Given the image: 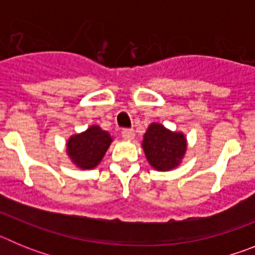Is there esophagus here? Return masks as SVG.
<instances>
[{
    "mask_svg": "<svg viewBox=\"0 0 255 255\" xmlns=\"http://www.w3.org/2000/svg\"><path fill=\"white\" fill-rule=\"evenodd\" d=\"M121 134H123V138L126 139V140H131V139H134L135 136L134 130L132 129H124Z\"/></svg>",
    "mask_w": 255,
    "mask_h": 255,
    "instance_id": "34e87169",
    "label": "esophagus"
}]
</instances>
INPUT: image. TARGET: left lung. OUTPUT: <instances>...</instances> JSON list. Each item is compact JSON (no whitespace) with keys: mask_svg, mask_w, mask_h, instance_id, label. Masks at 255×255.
Segmentation results:
<instances>
[{"mask_svg":"<svg viewBox=\"0 0 255 255\" xmlns=\"http://www.w3.org/2000/svg\"><path fill=\"white\" fill-rule=\"evenodd\" d=\"M143 149L148 162L158 171H170L179 166L186 150V139L181 132H172L161 124H150L144 134Z\"/></svg>","mask_w":255,"mask_h":255,"instance_id":"left-lung-1","label":"left lung"}]
</instances>
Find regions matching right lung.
I'll list each match as a JSON object with an SVG mask.
<instances>
[{
    "label": "right lung",
    "instance_id": "add662e5",
    "mask_svg": "<svg viewBox=\"0 0 255 255\" xmlns=\"http://www.w3.org/2000/svg\"><path fill=\"white\" fill-rule=\"evenodd\" d=\"M112 138L100 126H91L87 131L76 134L67 141V154L83 170H91L100 163Z\"/></svg>",
    "mask_w": 255,
    "mask_h": 255
}]
</instances>
